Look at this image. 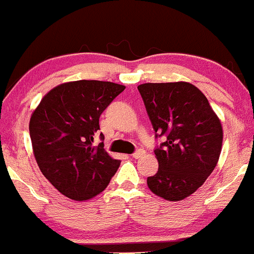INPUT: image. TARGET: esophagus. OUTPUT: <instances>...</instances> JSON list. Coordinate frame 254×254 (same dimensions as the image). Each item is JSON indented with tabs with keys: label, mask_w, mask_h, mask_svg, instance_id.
Listing matches in <instances>:
<instances>
[{
	"label": "esophagus",
	"mask_w": 254,
	"mask_h": 254,
	"mask_svg": "<svg viewBox=\"0 0 254 254\" xmlns=\"http://www.w3.org/2000/svg\"><path fill=\"white\" fill-rule=\"evenodd\" d=\"M144 154H145L144 149H138L137 151H134V153L132 154V156H133V158H134V159H139V158H142V156L144 155Z\"/></svg>",
	"instance_id": "obj_1"
}]
</instances>
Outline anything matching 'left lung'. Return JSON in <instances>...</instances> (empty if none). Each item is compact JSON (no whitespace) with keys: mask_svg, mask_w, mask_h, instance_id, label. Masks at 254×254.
<instances>
[{"mask_svg":"<svg viewBox=\"0 0 254 254\" xmlns=\"http://www.w3.org/2000/svg\"><path fill=\"white\" fill-rule=\"evenodd\" d=\"M155 138L159 170L148 177L153 193L166 200L185 199L208 179L218 164L223 128L204 94L186 82L138 85Z\"/></svg>","mask_w":254,"mask_h":254,"instance_id":"obj_1","label":"left lung"}]
</instances>
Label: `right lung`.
Returning <instances> with one entry per match:
<instances>
[{"label":"right lung","mask_w":254,"mask_h":254,"mask_svg":"<svg viewBox=\"0 0 254 254\" xmlns=\"http://www.w3.org/2000/svg\"><path fill=\"white\" fill-rule=\"evenodd\" d=\"M124 85L77 80L50 90L31 115L29 133L34 155L44 176L59 192L87 200L108 187L121 161L104 143L94 145L99 119ZM101 140L104 134L100 133Z\"/></svg>","instance_id":"obj_1"}]
</instances>
